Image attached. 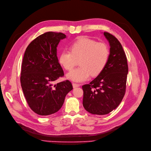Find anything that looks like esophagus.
<instances>
[{
    "instance_id": "34e87169",
    "label": "esophagus",
    "mask_w": 151,
    "mask_h": 151,
    "mask_svg": "<svg viewBox=\"0 0 151 151\" xmlns=\"http://www.w3.org/2000/svg\"><path fill=\"white\" fill-rule=\"evenodd\" d=\"M73 87H74V88H76V87H79V86H80V85H79V84H78V83H73Z\"/></svg>"
}]
</instances>
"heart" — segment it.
Masks as SVG:
<instances>
[{
	"label": "heart",
	"mask_w": 151,
	"mask_h": 151,
	"mask_svg": "<svg viewBox=\"0 0 151 151\" xmlns=\"http://www.w3.org/2000/svg\"><path fill=\"white\" fill-rule=\"evenodd\" d=\"M71 52L63 50L59 57L60 63L66 70H70L79 61V68L67 74L69 80L82 82L91 75L97 76L104 70L110 57V49L106 43L87 37L77 39L70 46Z\"/></svg>",
	"instance_id": "b5f03b06"
}]
</instances>
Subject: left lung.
Returning <instances> with one entry per match:
<instances>
[{
  "label": "left lung",
  "instance_id": "8db88e82",
  "mask_svg": "<svg viewBox=\"0 0 151 151\" xmlns=\"http://www.w3.org/2000/svg\"><path fill=\"white\" fill-rule=\"evenodd\" d=\"M110 45V57L106 66L89 84L82 86L83 106L92 114L106 115L116 109L126 90L128 72L127 59L120 42L104 32Z\"/></svg>",
  "mask_w": 151,
  "mask_h": 151
}]
</instances>
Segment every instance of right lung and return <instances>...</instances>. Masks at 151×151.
I'll use <instances>...</instances> for the list:
<instances>
[{"label": "right lung", "mask_w": 151, "mask_h": 151, "mask_svg": "<svg viewBox=\"0 0 151 151\" xmlns=\"http://www.w3.org/2000/svg\"><path fill=\"white\" fill-rule=\"evenodd\" d=\"M66 37L61 32H45L30 43L24 55L21 85L29 106L40 116L58 112L66 95L73 89L68 80L53 85L64 76L57 57V47Z\"/></svg>", "instance_id": "1"}]
</instances>
